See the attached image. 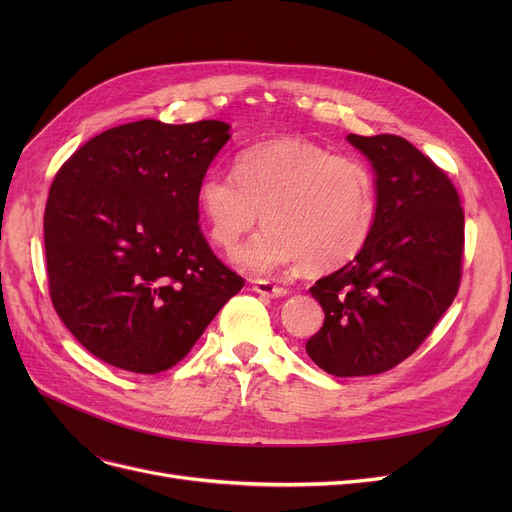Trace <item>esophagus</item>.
Instances as JSON below:
<instances>
[{
	"instance_id": "obj_1",
	"label": "esophagus",
	"mask_w": 512,
	"mask_h": 512,
	"mask_svg": "<svg viewBox=\"0 0 512 512\" xmlns=\"http://www.w3.org/2000/svg\"><path fill=\"white\" fill-rule=\"evenodd\" d=\"M253 290L263 294V297H270V299H278V297H284V294L288 292L282 284H274L270 280H255L253 282Z\"/></svg>"
}]
</instances>
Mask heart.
Wrapping results in <instances>:
<instances>
[{
  "label": "heart",
  "instance_id": "b5f03b06",
  "mask_svg": "<svg viewBox=\"0 0 512 512\" xmlns=\"http://www.w3.org/2000/svg\"><path fill=\"white\" fill-rule=\"evenodd\" d=\"M197 203L211 240L226 253L236 251L263 213L267 228L240 253L245 270L267 274L303 261L311 272H330L367 245L378 220V182L357 157L278 139L240 151L234 174L207 172Z\"/></svg>",
  "mask_w": 512,
  "mask_h": 512
}]
</instances>
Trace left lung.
<instances>
[{
	"mask_svg": "<svg viewBox=\"0 0 512 512\" xmlns=\"http://www.w3.org/2000/svg\"><path fill=\"white\" fill-rule=\"evenodd\" d=\"M346 139L375 170L378 220L351 263L311 286L326 319L305 348L336 378H357L411 357L452 305L463 276L465 213L446 172L407 139Z\"/></svg>",
	"mask_w": 512,
	"mask_h": 512,
	"instance_id": "obj_1",
	"label": "left lung"
}]
</instances>
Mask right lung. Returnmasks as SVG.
I'll return each mask as SVG.
<instances>
[{
  "label": "right lung",
  "instance_id": "1",
  "mask_svg": "<svg viewBox=\"0 0 512 512\" xmlns=\"http://www.w3.org/2000/svg\"><path fill=\"white\" fill-rule=\"evenodd\" d=\"M228 128L122 124L76 149L53 178L43 215L49 297L97 359L166 371L245 286L199 226L197 188Z\"/></svg>",
  "mask_w": 512,
  "mask_h": 512
}]
</instances>
